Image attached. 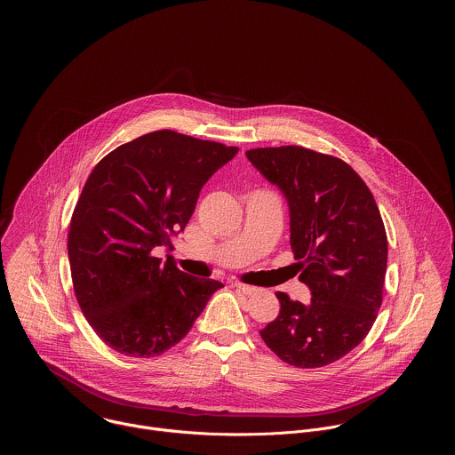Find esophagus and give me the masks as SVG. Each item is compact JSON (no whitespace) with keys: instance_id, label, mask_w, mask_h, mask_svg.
<instances>
[{"instance_id":"obj_1","label":"esophagus","mask_w":455,"mask_h":455,"mask_svg":"<svg viewBox=\"0 0 455 455\" xmlns=\"http://www.w3.org/2000/svg\"><path fill=\"white\" fill-rule=\"evenodd\" d=\"M232 286H234L237 291H240V293H243V295H254V293L258 291V288H256V286L243 284V283H234Z\"/></svg>"}]
</instances>
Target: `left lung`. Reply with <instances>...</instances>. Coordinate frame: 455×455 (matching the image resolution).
I'll use <instances>...</instances> for the list:
<instances>
[{"instance_id":"1","label":"left lung","mask_w":455,"mask_h":455,"mask_svg":"<svg viewBox=\"0 0 455 455\" xmlns=\"http://www.w3.org/2000/svg\"><path fill=\"white\" fill-rule=\"evenodd\" d=\"M252 165L290 206V243L308 305L278 291L280 314L260 332L284 363L325 367L358 347L377 319L387 234L363 179L338 156L303 147L254 148Z\"/></svg>"}]
</instances>
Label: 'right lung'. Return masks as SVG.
Listing matches in <instances>:
<instances>
[{
    "label": "right lung",
    "instance_id": "right-lung-1",
    "mask_svg": "<svg viewBox=\"0 0 455 455\" xmlns=\"http://www.w3.org/2000/svg\"><path fill=\"white\" fill-rule=\"evenodd\" d=\"M237 147L153 131L106 155L88 175L68 232L78 305L97 336L132 358L175 347L223 284L153 256L172 247L208 179Z\"/></svg>",
    "mask_w": 455,
    "mask_h": 455
}]
</instances>
